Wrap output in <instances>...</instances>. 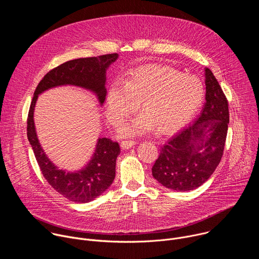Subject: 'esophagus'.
<instances>
[{
	"label": "esophagus",
	"mask_w": 259,
	"mask_h": 259,
	"mask_svg": "<svg viewBox=\"0 0 259 259\" xmlns=\"http://www.w3.org/2000/svg\"><path fill=\"white\" fill-rule=\"evenodd\" d=\"M135 144H136V142L133 140H125V141L121 142V147H122V150L126 151V150L131 149V147H133Z\"/></svg>",
	"instance_id": "34e87169"
}]
</instances>
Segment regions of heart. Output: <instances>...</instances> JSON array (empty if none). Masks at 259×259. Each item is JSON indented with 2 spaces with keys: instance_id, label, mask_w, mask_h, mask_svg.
<instances>
[{
  "instance_id": "heart-1",
  "label": "heart",
  "mask_w": 259,
  "mask_h": 259,
  "mask_svg": "<svg viewBox=\"0 0 259 259\" xmlns=\"http://www.w3.org/2000/svg\"><path fill=\"white\" fill-rule=\"evenodd\" d=\"M205 98L202 81L183 76L164 65H145L127 73L124 85L115 81L105 97V114L114 127L122 126L138 103L142 114L121 130L122 136H135L157 128L160 134L177 132L197 115Z\"/></svg>"
}]
</instances>
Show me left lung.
<instances>
[{
	"mask_svg": "<svg viewBox=\"0 0 259 259\" xmlns=\"http://www.w3.org/2000/svg\"><path fill=\"white\" fill-rule=\"evenodd\" d=\"M206 97L201 115L168 140L152 168L163 187L188 192L213 174L224 154L230 121L228 100L216 78L205 68Z\"/></svg>",
	"mask_w": 259,
	"mask_h": 259,
	"instance_id": "1",
	"label": "left lung"
}]
</instances>
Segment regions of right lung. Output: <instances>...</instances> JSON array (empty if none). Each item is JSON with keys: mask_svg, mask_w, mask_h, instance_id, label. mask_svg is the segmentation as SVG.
<instances>
[{"mask_svg": "<svg viewBox=\"0 0 259 259\" xmlns=\"http://www.w3.org/2000/svg\"><path fill=\"white\" fill-rule=\"evenodd\" d=\"M118 57L119 54L114 53L66 61L50 70L33 93L27 119L28 141L48 183L75 203L91 202L112 186L116 176V160L121 152L119 143L98 137L94 153L85 166L76 171L60 169L48 158L39 141L33 120L35 103L39 95L49 89L73 86L93 93L102 106L106 96V70Z\"/></svg>", "mask_w": 259, "mask_h": 259, "instance_id": "obj_1", "label": "right lung"}]
</instances>
